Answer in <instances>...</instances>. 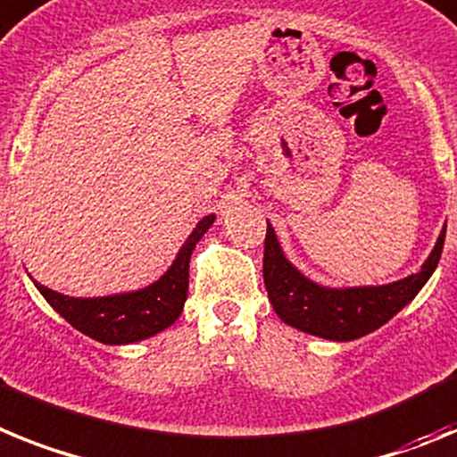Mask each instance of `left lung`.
I'll return each mask as SVG.
<instances>
[{
    "label": "left lung",
    "instance_id": "left-lung-1",
    "mask_svg": "<svg viewBox=\"0 0 457 457\" xmlns=\"http://www.w3.org/2000/svg\"><path fill=\"white\" fill-rule=\"evenodd\" d=\"M446 228L428 255L419 273L377 287H324L312 283L296 267L289 264L278 244L276 232L267 223L264 239V285L276 315L289 327L327 340H356L386 324L395 312L410 303L428 278L437 269L442 257Z\"/></svg>",
    "mask_w": 457,
    "mask_h": 457
}]
</instances>
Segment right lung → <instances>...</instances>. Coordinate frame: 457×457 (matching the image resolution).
Instances as JSON below:
<instances>
[{
	"instance_id": "1",
	"label": "right lung",
	"mask_w": 457,
	"mask_h": 457,
	"mask_svg": "<svg viewBox=\"0 0 457 457\" xmlns=\"http://www.w3.org/2000/svg\"><path fill=\"white\" fill-rule=\"evenodd\" d=\"M216 216H204L190 232L172 267L149 287L124 295L96 296V299H78V296L59 295L43 285L37 287L54 311L78 331L103 345H129L152 338L162 328L177 322L188 295V262L195 244L213 225Z\"/></svg>"
}]
</instances>
